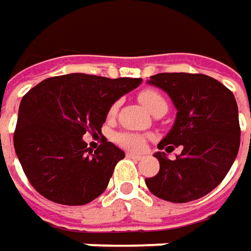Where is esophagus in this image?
<instances>
[{
	"label": "esophagus",
	"mask_w": 251,
	"mask_h": 251,
	"mask_svg": "<svg viewBox=\"0 0 251 251\" xmlns=\"http://www.w3.org/2000/svg\"><path fill=\"white\" fill-rule=\"evenodd\" d=\"M127 158H131V159H141V155L138 153H132V152H127Z\"/></svg>",
	"instance_id": "1"
}]
</instances>
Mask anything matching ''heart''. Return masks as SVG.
<instances>
[{
  "label": "heart",
  "mask_w": 251,
  "mask_h": 251,
  "mask_svg": "<svg viewBox=\"0 0 251 251\" xmlns=\"http://www.w3.org/2000/svg\"><path fill=\"white\" fill-rule=\"evenodd\" d=\"M140 100L141 103L145 106V109L148 111L156 110L159 106L162 104H168L165 98L160 95L159 92L152 91V89H147V91H142L140 93ZM117 110V103H114L110 107V114H114ZM114 141L123 147V148H127L131 151H141L145 145V138L137 134V132H120V134H116Z\"/></svg>",
  "instance_id": "b5f03b06"
}]
</instances>
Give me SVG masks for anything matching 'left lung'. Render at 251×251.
I'll use <instances>...</instances> for the list:
<instances>
[{
	"label": "left lung",
	"mask_w": 251,
	"mask_h": 251,
	"mask_svg": "<svg viewBox=\"0 0 251 251\" xmlns=\"http://www.w3.org/2000/svg\"><path fill=\"white\" fill-rule=\"evenodd\" d=\"M150 85L170 96L177 109L168 135L158 144L159 173L145 178L150 191L170 202L207 196L225 178L240 145L237 103L225 85L204 74L162 73ZM182 148L176 160L166 155Z\"/></svg>",
	"instance_id": "8db88e82"
}]
</instances>
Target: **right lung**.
<instances>
[{"label": "right lung", "instance_id": "obj_1", "mask_svg": "<svg viewBox=\"0 0 251 251\" xmlns=\"http://www.w3.org/2000/svg\"><path fill=\"white\" fill-rule=\"evenodd\" d=\"M141 82L68 74L47 78L25 95L14 147L37 193L63 205H85L100 196L126 155L107 140L92 152L83 134L101 132L111 104Z\"/></svg>", "mask_w": 251, "mask_h": 251}]
</instances>
